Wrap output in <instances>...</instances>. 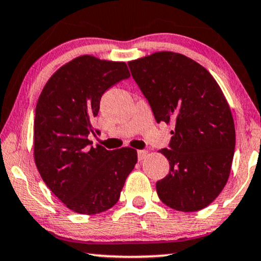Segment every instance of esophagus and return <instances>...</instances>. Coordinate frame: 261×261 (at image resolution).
Returning a JSON list of instances; mask_svg holds the SVG:
<instances>
[{"instance_id":"esophagus-1","label":"esophagus","mask_w":261,"mask_h":261,"mask_svg":"<svg viewBox=\"0 0 261 261\" xmlns=\"http://www.w3.org/2000/svg\"><path fill=\"white\" fill-rule=\"evenodd\" d=\"M147 150H145V149H142V150H138V159H139V161H142L143 159H146L147 158Z\"/></svg>"}]
</instances>
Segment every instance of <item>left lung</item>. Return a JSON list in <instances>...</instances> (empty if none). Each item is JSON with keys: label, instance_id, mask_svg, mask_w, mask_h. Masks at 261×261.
<instances>
[{"label": "left lung", "instance_id": "left-lung-1", "mask_svg": "<svg viewBox=\"0 0 261 261\" xmlns=\"http://www.w3.org/2000/svg\"><path fill=\"white\" fill-rule=\"evenodd\" d=\"M156 122H172L169 173L156 182L165 205L182 212L205 208L227 182L236 147L229 106L210 71L182 54L159 51L128 62Z\"/></svg>", "mask_w": 261, "mask_h": 261}]
</instances>
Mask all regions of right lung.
Returning <instances> with one entry per match:
<instances>
[{"instance_id":"add662e5","label":"right lung","mask_w":261,"mask_h":261,"mask_svg":"<svg viewBox=\"0 0 261 261\" xmlns=\"http://www.w3.org/2000/svg\"><path fill=\"white\" fill-rule=\"evenodd\" d=\"M130 76L124 62L79 56L66 63L42 89L34 120V159L40 175L68 208L80 214L115 205L138 161L129 147L92 146L99 134L92 120L106 90Z\"/></svg>"}]
</instances>
